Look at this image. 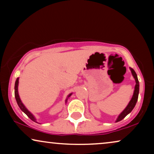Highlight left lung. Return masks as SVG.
Here are the masks:
<instances>
[{"mask_svg": "<svg viewBox=\"0 0 154 154\" xmlns=\"http://www.w3.org/2000/svg\"><path fill=\"white\" fill-rule=\"evenodd\" d=\"M130 71H131L132 74L133 75L134 80H135L136 82V85L135 87H134V93L133 95H132V97L131 99V100L130 101L129 104H128V106H126V108L124 109V110L122 111L121 114L119 116L118 119H116V122H119L121 121V120H123L124 118H125L126 116H127L128 113H130L131 111H132V109H134V106H135L137 101L138 100V94H139V90H140V84H139V81L137 79V75L135 71H134L133 69L130 68Z\"/></svg>", "mask_w": 154, "mask_h": 154, "instance_id": "1", "label": "left lung"}]
</instances>
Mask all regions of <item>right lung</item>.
<instances>
[{"label": "right lung", "instance_id": "obj_1", "mask_svg": "<svg viewBox=\"0 0 154 154\" xmlns=\"http://www.w3.org/2000/svg\"><path fill=\"white\" fill-rule=\"evenodd\" d=\"M18 84H19V78L17 79L16 81H15V85H14V97H15L18 106L20 108L21 110H22L23 112H24L25 114H26L27 116L29 118V119H30L31 120H32L33 121L35 122V123H37V122L35 121H36V119H35V117L33 116V115L30 112V111L28 110V109L26 108V107H25V106L24 104H23V103L22 102V101H21V100H20V96H19V93H18ZM71 94H72V93L69 94L68 97H67V98L66 100V102H67V100H68V98L71 95Z\"/></svg>", "mask_w": 154, "mask_h": 154}]
</instances>
